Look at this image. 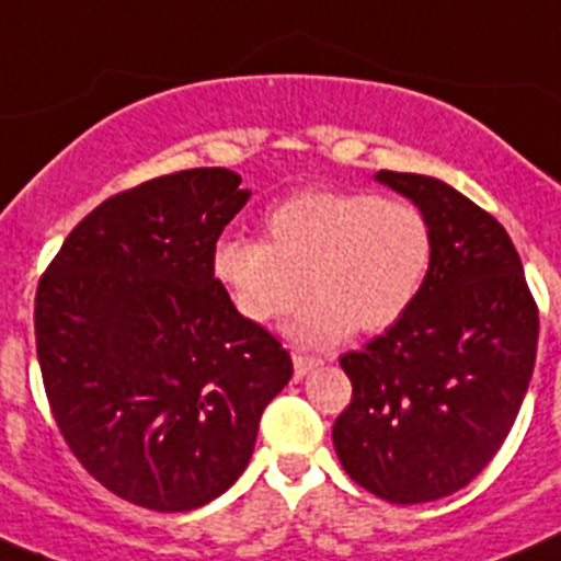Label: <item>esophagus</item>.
I'll return each mask as SVG.
<instances>
[{"instance_id": "esophagus-1", "label": "esophagus", "mask_w": 561, "mask_h": 561, "mask_svg": "<svg viewBox=\"0 0 561 561\" xmlns=\"http://www.w3.org/2000/svg\"><path fill=\"white\" fill-rule=\"evenodd\" d=\"M321 366V360H316V357H307V355H293V371H296V377H307L312 371V368Z\"/></svg>"}]
</instances>
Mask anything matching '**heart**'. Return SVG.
I'll return each mask as SVG.
<instances>
[{
    "instance_id": "obj_1",
    "label": "heart",
    "mask_w": 561,
    "mask_h": 561,
    "mask_svg": "<svg viewBox=\"0 0 561 561\" xmlns=\"http://www.w3.org/2000/svg\"><path fill=\"white\" fill-rule=\"evenodd\" d=\"M433 229L419 206L355 190H305L265 215V243L226 237L211 274L254 324L285 318L299 346L327 350L355 330L382 332L405 318L433 268Z\"/></svg>"
}]
</instances>
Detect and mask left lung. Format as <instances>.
Returning a JSON list of instances; mask_svg holds the SVG:
<instances>
[{
	"label": "left lung",
	"instance_id": "left-lung-1",
	"mask_svg": "<svg viewBox=\"0 0 561 561\" xmlns=\"http://www.w3.org/2000/svg\"><path fill=\"white\" fill-rule=\"evenodd\" d=\"M425 211L433 268L402 321L341 357L350 408L332 444L346 476L388 503L458 492L506 442L537 360L539 318L497 220L450 184L380 170Z\"/></svg>",
	"mask_w": 561,
	"mask_h": 561
}]
</instances>
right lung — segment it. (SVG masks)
<instances>
[{
    "label": "right lung",
    "mask_w": 561,
    "mask_h": 561,
    "mask_svg": "<svg viewBox=\"0 0 561 561\" xmlns=\"http://www.w3.org/2000/svg\"><path fill=\"white\" fill-rule=\"evenodd\" d=\"M240 181L195 168L114 195L35 293V350L69 450L153 512L204 506L243 476L262 411L293 377L282 343L211 274L251 198Z\"/></svg>",
    "instance_id": "right-lung-1"
}]
</instances>
